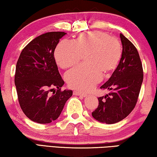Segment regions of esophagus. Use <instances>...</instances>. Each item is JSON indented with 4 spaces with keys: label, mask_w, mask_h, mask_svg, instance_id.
Returning <instances> with one entry per match:
<instances>
[{
    "label": "esophagus",
    "mask_w": 157,
    "mask_h": 157,
    "mask_svg": "<svg viewBox=\"0 0 157 157\" xmlns=\"http://www.w3.org/2000/svg\"><path fill=\"white\" fill-rule=\"evenodd\" d=\"M73 95H79V96H82V97H83V98H85V97L87 96L86 94H82V93H80V92L77 91H73Z\"/></svg>",
    "instance_id": "obj_1"
}]
</instances>
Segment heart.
<instances>
[{"mask_svg": "<svg viewBox=\"0 0 157 157\" xmlns=\"http://www.w3.org/2000/svg\"><path fill=\"white\" fill-rule=\"evenodd\" d=\"M85 55L87 64L79 66L66 74L71 88L88 91L100 82L102 75L107 77L116 70L122 57V47L118 39L102 31L82 33L74 43L63 40L55 51V60L60 67L76 66Z\"/></svg>", "mask_w": 157, "mask_h": 157, "instance_id": "obj_1", "label": "heart"}]
</instances>
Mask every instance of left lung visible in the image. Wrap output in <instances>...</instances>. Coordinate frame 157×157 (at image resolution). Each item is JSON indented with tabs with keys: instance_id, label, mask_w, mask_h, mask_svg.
<instances>
[{
	"instance_id": "left-lung-1",
	"label": "left lung",
	"mask_w": 157,
	"mask_h": 157,
	"mask_svg": "<svg viewBox=\"0 0 157 157\" xmlns=\"http://www.w3.org/2000/svg\"><path fill=\"white\" fill-rule=\"evenodd\" d=\"M121 62L100 89L111 92L98 98V108L92 116L100 123L113 124L123 120L134 109L143 80V66L136 47L123 34Z\"/></svg>"
}]
</instances>
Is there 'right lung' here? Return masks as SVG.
<instances>
[{"mask_svg": "<svg viewBox=\"0 0 157 157\" xmlns=\"http://www.w3.org/2000/svg\"><path fill=\"white\" fill-rule=\"evenodd\" d=\"M66 34L50 32L36 37L23 49L17 63L14 83L19 105L25 116L37 123L57 119L73 95L72 90H61L64 82L54 57L55 48ZM54 87L57 91L50 94Z\"/></svg>", "mask_w": 157, "mask_h": 157, "instance_id": "1", "label": "right lung"}]
</instances>
